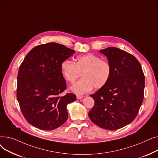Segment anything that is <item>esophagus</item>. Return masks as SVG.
I'll return each instance as SVG.
<instances>
[{
    "instance_id": "34e87169",
    "label": "esophagus",
    "mask_w": 158,
    "mask_h": 158,
    "mask_svg": "<svg viewBox=\"0 0 158 158\" xmlns=\"http://www.w3.org/2000/svg\"><path fill=\"white\" fill-rule=\"evenodd\" d=\"M76 97H77V99H81V98H83L84 97L82 96V95H77L76 96Z\"/></svg>"
}]
</instances>
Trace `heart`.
Masks as SVG:
<instances>
[{
  "label": "heart",
  "instance_id": "b5f03b06",
  "mask_svg": "<svg viewBox=\"0 0 158 158\" xmlns=\"http://www.w3.org/2000/svg\"><path fill=\"white\" fill-rule=\"evenodd\" d=\"M61 72L66 81L73 83L82 73V79L75 83L71 90L77 94H84L93 88L98 89L104 86L111 75L109 61L92 54L78 56L76 63L66 60L61 64Z\"/></svg>",
  "mask_w": 158,
  "mask_h": 158
}]
</instances>
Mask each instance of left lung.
I'll return each mask as SVG.
<instances>
[{
    "mask_svg": "<svg viewBox=\"0 0 158 158\" xmlns=\"http://www.w3.org/2000/svg\"><path fill=\"white\" fill-rule=\"evenodd\" d=\"M111 66V75L102 88L91 95L95 101L88 116L95 124L117 130L134 120L143 100L145 76L139 62L131 54L110 47L101 50Z\"/></svg>",
    "mask_w": 158,
    "mask_h": 158,
    "instance_id": "8db88e82",
    "label": "left lung"
}]
</instances>
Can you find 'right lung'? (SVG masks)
<instances>
[{
	"label": "right lung",
	"instance_id": "obj_1",
	"mask_svg": "<svg viewBox=\"0 0 158 158\" xmlns=\"http://www.w3.org/2000/svg\"><path fill=\"white\" fill-rule=\"evenodd\" d=\"M74 52L63 45L48 43L33 48L20 64L16 97L25 118L32 126L53 130L67 120L66 106L76 96H61L66 88L61 64Z\"/></svg>",
	"mask_w": 158,
	"mask_h": 158
}]
</instances>
